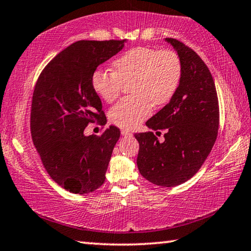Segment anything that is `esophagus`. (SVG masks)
Returning a JSON list of instances; mask_svg holds the SVG:
<instances>
[{
  "label": "esophagus",
  "mask_w": 251,
  "mask_h": 251,
  "mask_svg": "<svg viewBox=\"0 0 251 251\" xmlns=\"http://www.w3.org/2000/svg\"><path fill=\"white\" fill-rule=\"evenodd\" d=\"M122 135H123V136H125V137H130V136H131V135H133V134H131L129 130L123 129V130H122Z\"/></svg>",
  "instance_id": "obj_1"
}]
</instances>
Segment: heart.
<instances>
[{
	"label": "heart",
	"mask_w": 251,
	"mask_h": 251,
	"mask_svg": "<svg viewBox=\"0 0 251 251\" xmlns=\"http://www.w3.org/2000/svg\"><path fill=\"white\" fill-rule=\"evenodd\" d=\"M113 71L99 70L92 84L101 99L112 103L121 95L125 83H130L133 96L114 106L109 117L114 124L133 129L151 115V103L163 106L171 100L180 84L182 65L175 50L139 48L127 50L113 62Z\"/></svg>",
	"instance_id": "heart-1"
}]
</instances>
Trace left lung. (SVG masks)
<instances>
[{"label": "left lung", "mask_w": 251, "mask_h": 251, "mask_svg": "<svg viewBox=\"0 0 251 251\" xmlns=\"http://www.w3.org/2000/svg\"><path fill=\"white\" fill-rule=\"evenodd\" d=\"M166 41L180 57V84L171 101L146 122L154 130L166 129L165 141L159 143L152 131L136 133L135 138L141 175L154 185L172 187L190 179L210 154L218 135L219 104L205 62L182 42Z\"/></svg>", "instance_id": "left-lung-1"}]
</instances>
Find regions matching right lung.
<instances>
[{
	"instance_id": "add662e5",
	"label": "right lung",
	"mask_w": 251,
	"mask_h": 251,
	"mask_svg": "<svg viewBox=\"0 0 251 251\" xmlns=\"http://www.w3.org/2000/svg\"><path fill=\"white\" fill-rule=\"evenodd\" d=\"M124 42H75L58 53L36 80L29 121L32 141L50 178L70 193H92L105 181L121 130L109 125L100 136H85L84 129L90 123L106 124L92 77Z\"/></svg>"
}]
</instances>
